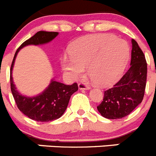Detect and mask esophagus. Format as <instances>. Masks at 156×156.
<instances>
[{"mask_svg":"<svg viewBox=\"0 0 156 156\" xmlns=\"http://www.w3.org/2000/svg\"><path fill=\"white\" fill-rule=\"evenodd\" d=\"M78 87H79L80 90H89L90 89V87L88 86L86 83L83 82L80 83L79 84H78Z\"/></svg>","mask_w":156,"mask_h":156,"instance_id":"esophagus-1","label":"esophagus"}]
</instances>
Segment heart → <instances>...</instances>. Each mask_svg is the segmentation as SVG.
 <instances>
[{"label":"heart","mask_w":156,"mask_h":156,"mask_svg":"<svg viewBox=\"0 0 156 156\" xmlns=\"http://www.w3.org/2000/svg\"><path fill=\"white\" fill-rule=\"evenodd\" d=\"M70 57L61 59L63 70L73 79L80 78L88 67L92 80L101 87L115 83L129 61V48L123 40L111 34L87 36L70 47Z\"/></svg>","instance_id":"1"}]
</instances>
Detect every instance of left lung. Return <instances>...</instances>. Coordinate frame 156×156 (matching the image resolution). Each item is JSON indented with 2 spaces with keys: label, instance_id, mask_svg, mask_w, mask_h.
I'll list each match as a JSON object with an SVG mask.
<instances>
[{
  "label": "left lung",
  "instance_id": "1",
  "mask_svg": "<svg viewBox=\"0 0 156 156\" xmlns=\"http://www.w3.org/2000/svg\"><path fill=\"white\" fill-rule=\"evenodd\" d=\"M130 67L112 87L105 90L97 108L105 118L121 119L129 115L141 103L147 80V62L136 41L132 39Z\"/></svg>",
  "mask_w": 156,
  "mask_h": 156
}]
</instances>
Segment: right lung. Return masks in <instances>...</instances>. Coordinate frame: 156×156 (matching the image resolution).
Listing matches in <instances>:
<instances>
[{"mask_svg":"<svg viewBox=\"0 0 156 156\" xmlns=\"http://www.w3.org/2000/svg\"><path fill=\"white\" fill-rule=\"evenodd\" d=\"M58 34V32H37L18 48L11 66V90L18 108L29 118L39 122H48L60 118L68 106L72 94L78 90V85L76 83L72 85H66L52 80L49 86L42 93L34 97H27L16 90L12 75V69L18 52L23 47L31 44H44L55 39Z\"/></svg>","mask_w":156,"mask_h":156,"instance_id":"right-lung-1","label":"right lung"}]
</instances>
